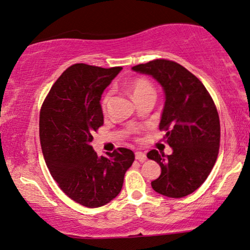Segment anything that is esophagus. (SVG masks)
<instances>
[{
  "label": "esophagus",
  "mask_w": 250,
  "mask_h": 250,
  "mask_svg": "<svg viewBox=\"0 0 250 250\" xmlns=\"http://www.w3.org/2000/svg\"><path fill=\"white\" fill-rule=\"evenodd\" d=\"M135 157H136V160L139 161V162H144V161H146V159H147L146 154L143 153V152H136Z\"/></svg>",
  "instance_id": "obj_1"
}]
</instances>
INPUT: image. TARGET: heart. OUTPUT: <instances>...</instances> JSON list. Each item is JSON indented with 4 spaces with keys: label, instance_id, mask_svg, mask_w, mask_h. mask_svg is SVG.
Instances as JSON below:
<instances>
[{
    "label": "heart",
    "instance_id": "1",
    "mask_svg": "<svg viewBox=\"0 0 250 250\" xmlns=\"http://www.w3.org/2000/svg\"><path fill=\"white\" fill-rule=\"evenodd\" d=\"M129 88L132 94L133 100H136L137 97H140L146 94H155L153 85L146 79H135L131 83H130ZM108 103H110V94H106L104 96L103 101H102V108H103L104 111L106 110Z\"/></svg>",
    "mask_w": 250,
    "mask_h": 250
}]
</instances>
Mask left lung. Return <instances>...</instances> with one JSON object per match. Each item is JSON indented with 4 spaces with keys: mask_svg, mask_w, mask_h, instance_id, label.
Returning <instances> with one entry per match:
<instances>
[{
    "mask_svg": "<svg viewBox=\"0 0 250 250\" xmlns=\"http://www.w3.org/2000/svg\"><path fill=\"white\" fill-rule=\"evenodd\" d=\"M152 76L165 94L160 129L171 155L156 149L147 157L160 164L161 175L152 181L159 194L181 198L204 184L215 164L220 148V119L215 104L202 82L177 62L157 59L132 66Z\"/></svg>",
    "mask_w": 250,
    "mask_h": 250,
    "instance_id": "8db88e82",
    "label": "left lung"
}]
</instances>
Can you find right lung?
Returning <instances> with one entry per match:
<instances>
[{"label":"right lung","instance_id":"obj_1","mask_svg":"<svg viewBox=\"0 0 250 250\" xmlns=\"http://www.w3.org/2000/svg\"><path fill=\"white\" fill-rule=\"evenodd\" d=\"M122 70L77 63L52 86L40 115L42 150L48 170L66 196L95 208L120 194L135 154L128 148L98 156L91 142L103 125L101 97Z\"/></svg>","mask_w":250,"mask_h":250}]
</instances>
